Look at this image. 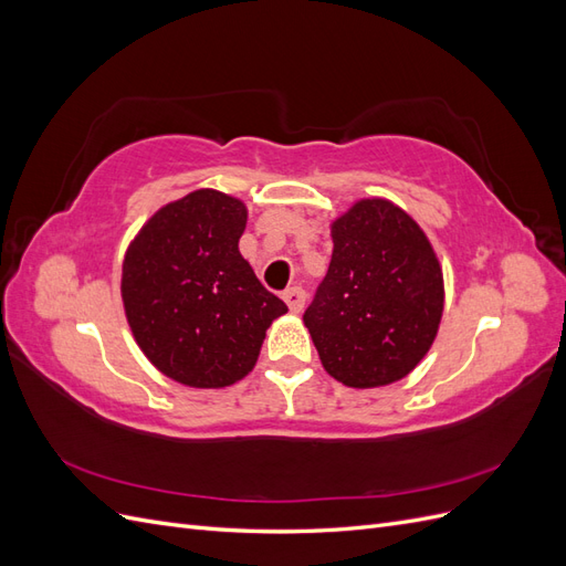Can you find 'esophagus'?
<instances>
[{
  "instance_id": "esophagus-1",
  "label": "esophagus",
  "mask_w": 566,
  "mask_h": 566,
  "mask_svg": "<svg viewBox=\"0 0 566 566\" xmlns=\"http://www.w3.org/2000/svg\"><path fill=\"white\" fill-rule=\"evenodd\" d=\"M283 300H285V304L290 306V312L300 314V312L304 310L306 293H304V290H302L300 285H293V287H287V290H285V293H283Z\"/></svg>"
}]
</instances>
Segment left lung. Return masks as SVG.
<instances>
[{"mask_svg": "<svg viewBox=\"0 0 566 566\" xmlns=\"http://www.w3.org/2000/svg\"><path fill=\"white\" fill-rule=\"evenodd\" d=\"M333 260L304 312L321 364L347 387L391 385L430 352L443 276L422 229L373 198L333 221Z\"/></svg>", "mask_w": 566, "mask_h": 566, "instance_id": "1", "label": "left lung"}]
</instances>
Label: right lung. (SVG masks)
I'll list each match as a JSON object with an SVG mask.
<instances>
[{"instance_id":"obj_1","label":"right lung","mask_w":566,"mask_h":566,"mask_svg":"<svg viewBox=\"0 0 566 566\" xmlns=\"http://www.w3.org/2000/svg\"><path fill=\"white\" fill-rule=\"evenodd\" d=\"M245 205L200 188L160 208L127 248L123 302L136 345L167 378L229 387L254 368L287 312L238 252Z\"/></svg>"}]
</instances>
